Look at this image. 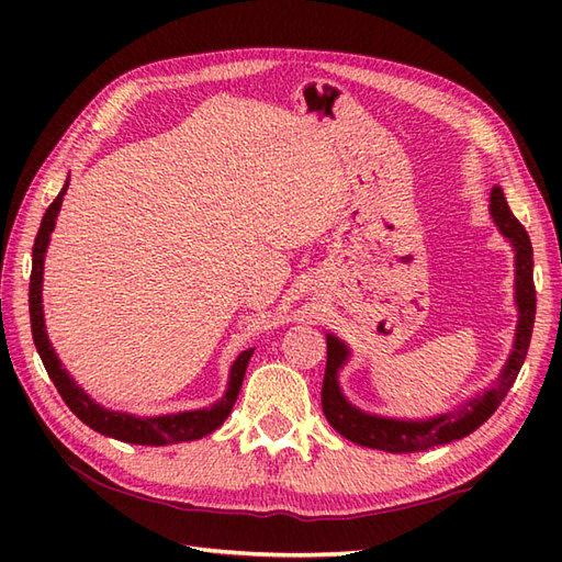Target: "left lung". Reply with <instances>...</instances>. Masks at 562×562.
Instances as JSON below:
<instances>
[{
    "mask_svg": "<svg viewBox=\"0 0 562 562\" xmlns=\"http://www.w3.org/2000/svg\"><path fill=\"white\" fill-rule=\"evenodd\" d=\"M490 211L497 220V227L516 248V302H518V330H516V345L514 353L508 359L504 372L495 386L487 389L483 396L469 401L459 411L446 413L440 417L427 422H398V419H384L372 417L349 405L339 391L337 384V370L347 361V347L339 342L337 337L328 335V361H326V375H323L321 389V405L323 415L333 424V429L342 434L353 443L366 448H378L386 452H419L429 450L434 446L450 443V440L464 438L475 431L481 424L497 411L499 403L506 398L508 389L514 386L522 361L530 347L532 328H535V312H537V291L532 279V244L527 236L525 227L518 223L516 215L508 209L504 192L499 187L492 190L490 196Z\"/></svg>",
    "mask_w": 562,
    "mask_h": 562,
    "instance_id": "1",
    "label": "left lung"
}]
</instances>
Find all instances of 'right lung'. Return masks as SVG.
I'll list each match as a JSON object with an SVG mask.
<instances>
[{
  "label": "right lung",
  "mask_w": 562,
  "mask_h": 562,
  "mask_svg": "<svg viewBox=\"0 0 562 562\" xmlns=\"http://www.w3.org/2000/svg\"><path fill=\"white\" fill-rule=\"evenodd\" d=\"M65 192H67V182L42 217L35 246H32V274H30L32 339H35V347L42 356V363L48 372L50 382L56 384L58 394L63 396L67 407H70V411L83 424H87V427L95 429L98 434H103V436H112L116 440H124V443L166 446V443H182V440H194V438H201V436L215 431L220 424H223L229 417L232 405H234L236 396H239V389H241L252 349L241 351L239 359L234 361L227 394L220 398L213 407H203V411H192V413L164 415V417H133V415H126V413L105 411L103 405H98L93 398L83 394V389L79 384H75V380L67 375L65 368L60 366L58 356H56L54 347H50L46 330H44L42 274H44V252H46V246H48V239H50V232H54V227H56V217H58Z\"/></svg>",
  "instance_id": "1"
}]
</instances>
